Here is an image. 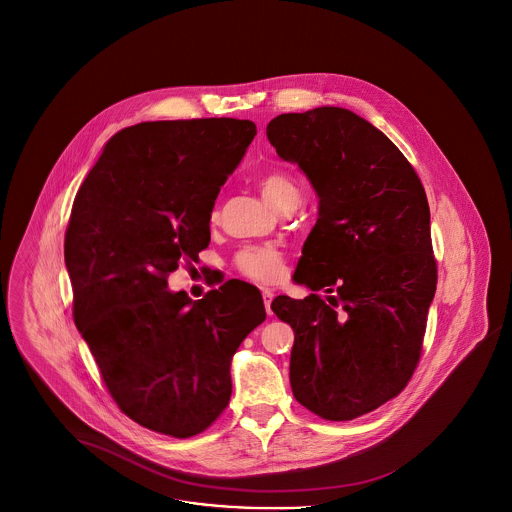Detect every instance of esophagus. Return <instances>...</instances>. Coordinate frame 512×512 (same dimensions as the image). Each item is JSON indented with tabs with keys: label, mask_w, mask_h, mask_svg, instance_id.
<instances>
[{
	"label": "esophagus",
	"mask_w": 512,
	"mask_h": 512,
	"mask_svg": "<svg viewBox=\"0 0 512 512\" xmlns=\"http://www.w3.org/2000/svg\"><path fill=\"white\" fill-rule=\"evenodd\" d=\"M262 300H264V306H266V312L271 314V300H273V293L269 289H262Z\"/></svg>",
	"instance_id": "1"
}]
</instances>
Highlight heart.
Segmentation results:
<instances>
[{
    "mask_svg": "<svg viewBox=\"0 0 512 512\" xmlns=\"http://www.w3.org/2000/svg\"><path fill=\"white\" fill-rule=\"evenodd\" d=\"M258 187L262 196L268 200L269 206L275 210L283 208L289 202H298V185L293 175L283 169H275L262 175L258 179ZM212 219H216V212ZM233 268L250 281L275 285L285 275V258L273 246H246L235 254Z\"/></svg>",
    "mask_w": 512,
    "mask_h": 512,
    "instance_id": "heart-1",
    "label": "heart"
}]
</instances>
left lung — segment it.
I'll return each instance as SVG.
<instances>
[{"mask_svg":"<svg viewBox=\"0 0 512 512\" xmlns=\"http://www.w3.org/2000/svg\"><path fill=\"white\" fill-rule=\"evenodd\" d=\"M266 135L320 196L298 283L318 293L277 296L295 331L296 401L347 422L395 399L414 374L437 285L426 190L403 152L349 109L281 113Z\"/></svg>","mask_w":512,"mask_h":512,"instance_id":"1","label":"left lung"}]
</instances>
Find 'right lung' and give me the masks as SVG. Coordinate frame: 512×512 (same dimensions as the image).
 Instances as JSON below:
<instances>
[{"instance_id": "right-lung-1", "label": "right lung", "mask_w": 512, "mask_h": 512, "mask_svg": "<svg viewBox=\"0 0 512 512\" xmlns=\"http://www.w3.org/2000/svg\"><path fill=\"white\" fill-rule=\"evenodd\" d=\"M256 135L248 119L150 121L104 148L65 231L73 316L104 385L136 424L187 439L231 399V358L266 320L227 283L190 300L167 277L210 244L217 192Z\"/></svg>"}]
</instances>
